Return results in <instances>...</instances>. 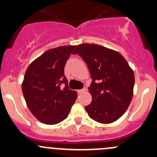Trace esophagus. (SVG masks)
<instances>
[{
    "label": "esophagus",
    "instance_id": "esophagus-1",
    "mask_svg": "<svg viewBox=\"0 0 157 157\" xmlns=\"http://www.w3.org/2000/svg\"><path fill=\"white\" fill-rule=\"evenodd\" d=\"M86 88H83V89H81V90H77V93H83V92L86 91Z\"/></svg>",
    "mask_w": 157,
    "mask_h": 157
}]
</instances>
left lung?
<instances>
[{"label":"left lung","instance_id":"1","mask_svg":"<svg viewBox=\"0 0 157 157\" xmlns=\"http://www.w3.org/2000/svg\"><path fill=\"white\" fill-rule=\"evenodd\" d=\"M74 55L85 61L92 78V102L85 109L97 122L109 124L125 112L133 97L134 72L118 52L96 44L77 45Z\"/></svg>","mask_w":157,"mask_h":157}]
</instances>
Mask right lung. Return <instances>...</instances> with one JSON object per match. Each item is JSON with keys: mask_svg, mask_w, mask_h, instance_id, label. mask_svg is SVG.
Segmentation results:
<instances>
[{"mask_svg": "<svg viewBox=\"0 0 157 157\" xmlns=\"http://www.w3.org/2000/svg\"><path fill=\"white\" fill-rule=\"evenodd\" d=\"M76 46L49 49L28 67L22 84L27 106L33 115L46 124L64 121L77 99L70 90L64 66Z\"/></svg>", "mask_w": 157, "mask_h": 157, "instance_id": "obj_1", "label": "right lung"}]
</instances>
